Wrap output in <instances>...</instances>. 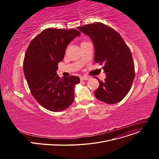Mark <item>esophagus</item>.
Returning <instances> with one entry per match:
<instances>
[{
    "label": "esophagus",
    "mask_w": 159,
    "mask_h": 159,
    "mask_svg": "<svg viewBox=\"0 0 159 159\" xmlns=\"http://www.w3.org/2000/svg\"><path fill=\"white\" fill-rule=\"evenodd\" d=\"M80 79L81 80H86L89 79V77H86V76H81L80 77Z\"/></svg>",
    "instance_id": "esophagus-1"
}]
</instances>
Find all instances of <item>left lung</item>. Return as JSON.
<instances>
[{
  "label": "left lung",
  "instance_id": "left-lung-1",
  "mask_svg": "<svg viewBox=\"0 0 159 159\" xmlns=\"http://www.w3.org/2000/svg\"><path fill=\"white\" fill-rule=\"evenodd\" d=\"M89 36L95 46L94 61L106 74L99 81L95 97L107 104L117 103L126 97L135 78V66L131 50L119 33L101 22L78 27Z\"/></svg>",
  "mask_w": 159,
  "mask_h": 159
}]
</instances>
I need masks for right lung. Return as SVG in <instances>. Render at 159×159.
Returning a JSON list of instances; mask_svg holds the SVG:
<instances>
[{
	"instance_id": "right-lung-1",
	"label": "right lung",
	"mask_w": 159,
	"mask_h": 159,
	"mask_svg": "<svg viewBox=\"0 0 159 159\" xmlns=\"http://www.w3.org/2000/svg\"><path fill=\"white\" fill-rule=\"evenodd\" d=\"M80 32L77 30L47 28L30 43L23 61L25 78L31 93L46 109L61 111L74 101V87L79 77L61 79L57 74L58 64L64 57L67 46Z\"/></svg>"
}]
</instances>
